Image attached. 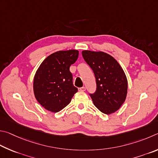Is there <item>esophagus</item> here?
I'll return each mask as SVG.
<instances>
[{
	"mask_svg": "<svg viewBox=\"0 0 158 158\" xmlns=\"http://www.w3.org/2000/svg\"><path fill=\"white\" fill-rule=\"evenodd\" d=\"M85 89H85V87L78 88V91H80V92H84V91H85Z\"/></svg>",
	"mask_w": 158,
	"mask_h": 158,
	"instance_id": "1",
	"label": "esophagus"
}]
</instances>
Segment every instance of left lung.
Here are the masks:
<instances>
[{"mask_svg": "<svg viewBox=\"0 0 158 158\" xmlns=\"http://www.w3.org/2000/svg\"><path fill=\"white\" fill-rule=\"evenodd\" d=\"M82 54L95 75L96 91L90 94L94 106L106 114L117 111L125 102L128 92V81L123 69L106 52L82 51Z\"/></svg>", "mask_w": 158, "mask_h": 158, "instance_id": "left-lung-1", "label": "left lung"}]
</instances>
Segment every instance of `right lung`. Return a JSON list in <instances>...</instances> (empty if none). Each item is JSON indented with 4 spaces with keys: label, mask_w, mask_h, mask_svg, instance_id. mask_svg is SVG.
<instances>
[{
    "label": "right lung",
    "mask_w": 158,
    "mask_h": 158,
    "mask_svg": "<svg viewBox=\"0 0 158 158\" xmlns=\"http://www.w3.org/2000/svg\"><path fill=\"white\" fill-rule=\"evenodd\" d=\"M77 50L60 51L50 55L36 71L33 91L38 103L46 110L57 112L69 104L77 89L69 71L78 57Z\"/></svg>",
    "instance_id": "right-lung-1"
}]
</instances>
